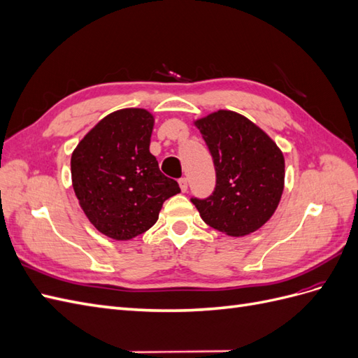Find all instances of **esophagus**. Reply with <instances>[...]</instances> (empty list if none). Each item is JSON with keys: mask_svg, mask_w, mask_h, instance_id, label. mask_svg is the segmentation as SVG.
<instances>
[{"mask_svg": "<svg viewBox=\"0 0 358 358\" xmlns=\"http://www.w3.org/2000/svg\"><path fill=\"white\" fill-rule=\"evenodd\" d=\"M179 187H180L182 192H187V189H188V180L185 178L179 179Z\"/></svg>", "mask_w": 358, "mask_h": 358, "instance_id": "esophagus-1", "label": "esophagus"}]
</instances>
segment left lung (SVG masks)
<instances>
[{"instance_id": "8db88e82", "label": "left lung", "mask_w": 358, "mask_h": 358, "mask_svg": "<svg viewBox=\"0 0 358 358\" xmlns=\"http://www.w3.org/2000/svg\"><path fill=\"white\" fill-rule=\"evenodd\" d=\"M194 125L209 148L216 171L212 196L191 199L201 220L233 237L262 229L282 197V150L262 128L231 110L213 112Z\"/></svg>"}]
</instances>
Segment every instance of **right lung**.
<instances>
[{"label": "right lung", "mask_w": 358, "mask_h": 358, "mask_svg": "<svg viewBox=\"0 0 358 358\" xmlns=\"http://www.w3.org/2000/svg\"><path fill=\"white\" fill-rule=\"evenodd\" d=\"M154 122L146 109L116 110L90 129L71 154V182L80 208L113 241H131L148 231L162 203L180 192L149 152Z\"/></svg>", "instance_id": "obj_1"}]
</instances>
